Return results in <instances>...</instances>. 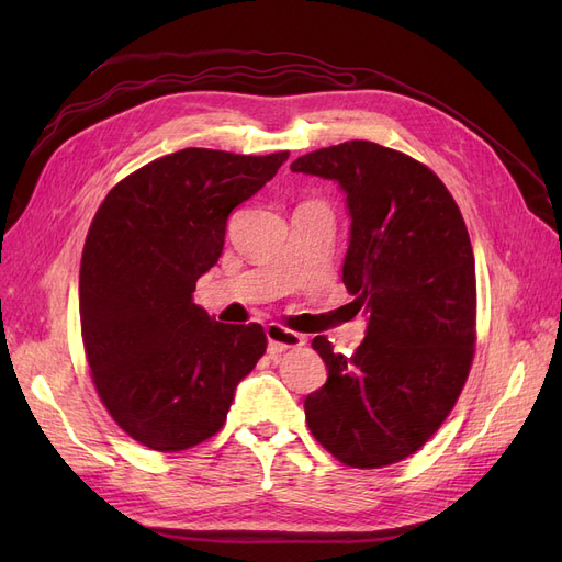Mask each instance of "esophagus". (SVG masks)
Segmentation results:
<instances>
[{"instance_id": "1", "label": "esophagus", "mask_w": 562, "mask_h": 562, "mask_svg": "<svg viewBox=\"0 0 562 562\" xmlns=\"http://www.w3.org/2000/svg\"><path fill=\"white\" fill-rule=\"evenodd\" d=\"M265 335H267V342L269 347L274 349H293V347H302L304 345V337L288 330L283 326H279V323H269V326L265 328Z\"/></svg>"}]
</instances>
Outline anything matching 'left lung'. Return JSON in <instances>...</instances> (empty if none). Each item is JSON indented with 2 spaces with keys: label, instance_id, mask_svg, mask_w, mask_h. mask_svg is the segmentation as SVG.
<instances>
[{
  "label": "left lung",
  "instance_id": "8db88e82",
  "mask_svg": "<svg viewBox=\"0 0 562 562\" xmlns=\"http://www.w3.org/2000/svg\"><path fill=\"white\" fill-rule=\"evenodd\" d=\"M291 171L345 192L342 281L368 316L351 359L314 337L328 380L304 398L310 431L347 467L401 462L450 415L471 368L475 267L464 217L427 166L370 140L310 151Z\"/></svg>",
  "mask_w": 562,
  "mask_h": 562
}]
</instances>
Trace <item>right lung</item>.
Masks as SVG:
<instances>
[{"label":"right lung","instance_id":"right-lung-1","mask_svg":"<svg viewBox=\"0 0 562 562\" xmlns=\"http://www.w3.org/2000/svg\"><path fill=\"white\" fill-rule=\"evenodd\" d=\"M285 159L187 147L124 178L93 217L79 271L83 349L108 413L151 450L217 434L267 349L262 326L211 318L194 288L223 255L229 213Z\"/></svg>","mask_w":562,"mask_h":562}]
</instances>
